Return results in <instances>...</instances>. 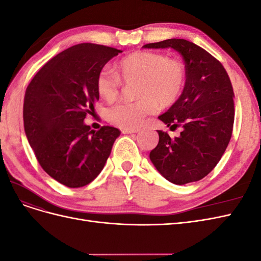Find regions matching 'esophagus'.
I'll return each instance as SVG.
<instances>
[{
  "label": "esophagus",
  "mask_w": 261,
  "mask_h": 261,
  "mask_svg": "<svg viewBox=\"0 0 261 261\" xmlns=\"http://www.w3.org/2000/svg\"><path fill=\"white\" fill-rule=\"evenodd\" d=\"M138 128H123L122 133L123 134H134V133H138Z\"/></svg>",
  "instance_id": "obj_1"
}]
</instances>
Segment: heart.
I'll list each match as a JSON object with an SVG mask.
<instances>
[{"instance_id":"obj_1","label":"heart","mask_w":261,"mask_h":261,"mask_svg":"<svg viewBox=\"0 0 261 261\" xmlns=\"http://www.w3.org/2000/svg\"><path fill=\"white\" fill-rule=\"evenodd\" d=\"M118 74L103 67L97 76V91L109 103L120 97L124 82L137 84L138 100L124 102L109 110L108 120L121 128H136L144 117L154 113L159 106L168 108L180 97L186 82L183 63L167 54L137 51L118 63Z\"/></svg>"}]
</instances>
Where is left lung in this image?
Wrapping results in <instances>:
<instances>
[{
	"mask_svg": "<svg viewBox=\"0 0 261 261\" xmlns=\"http://www.w3.org/2000/svg\"><path fill=\"white\" fill-rule=\"evenodd\" d=\"M144 48L176 50L186 72L180 97L159 116L172 130L181 127L180 135L172 138L158 130L159 143L150 152V160L171 183L199 180L216 168L232 137L234 92L230 77L215 57L184 39H168Z\"/></svg>",
	"mask_w": 261,
	"mask_h": 261,
	"instance_id": "left-lung-1",
	"label": "left lung"
}]
</instances>
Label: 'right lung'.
<instances>
[{"mask_svg":"<svg viewBox=\"0 0 261 261\" xmlns=\"http://www.w3.org/2000/svg\"><path fill=\"white\" fill-rule=\"evenodd\" d=\"M121 52L94 43L73 45L46 63L26 89L27 139L41 168L67 187H83L96 178L121 134L112 126L91 130L84 123L99 100L100 69Z\"/></svg>","mask_w":261,"mask_h":261,"instance_id":"add662e5","label":"right lung"}]
</instances>
